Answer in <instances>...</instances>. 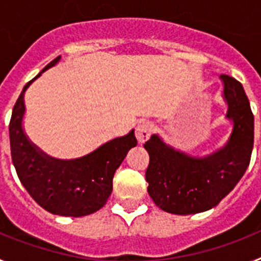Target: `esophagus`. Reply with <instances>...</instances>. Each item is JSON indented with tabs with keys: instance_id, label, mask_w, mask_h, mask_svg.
<instances>
[{
	"instance_id": "esophagus-1",
	"label": "esophagus",
	"mask_w": 261,
	"mask_h": 261,
	"mask_svg": "<svg viewBox=\"0 0 261 261\" xmlns=\"http://www.w3.org/2000/svg\"><path fill=\"white\" fill-rule=\"evenodd\" d=\"M151 130H153V125L147 121H140L136 126V137H137L138 144H144L145 141L149 140L151 135Z\"/></svg>"
}]
</instances>
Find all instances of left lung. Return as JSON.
<instances>
[{
    "label": "left lung",
    "mask_w": 261,
    "mask_h": 261,
    "mask_svg": "<svg viewBox=\"0 0 261 261\" xmlns=\"http://www.w3.org/2000/svg\"><path fill=\"white\" fill-rule=\"evenodd\" d=\"M225 119L231 123L227 141L205 155H193L167 144L154 133L144 144L150 162L147 193L159 209L188 216L214 208L238 184L250 165L253 115L241 82L221 75Z\"/></svg>",
    "instance_id": "left-lung-1"
}]
</instances>
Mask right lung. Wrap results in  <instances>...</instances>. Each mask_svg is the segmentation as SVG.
<instances>
[{"label":"right lung","instance_id":"right-lung-1","mask_svg":"<svg viewBox=\"0 0 261 261\" xmlns=\"http://www.w3.org/2000/svg\"><path fill=\"white\" fill-rule=\"evenodd\" d=\"M61 56L49 62L23 87L11 114L9 133L13 165L22 186L41 208L64 217H84L95 213L112 192L115 171L132 147L137 145L135 129L115 137L82 156L60 159L48 155L27 136L24 94L35 80L55 66Z\"/></svg>","mask_w":261,"mask_h":261}]
</instances>
